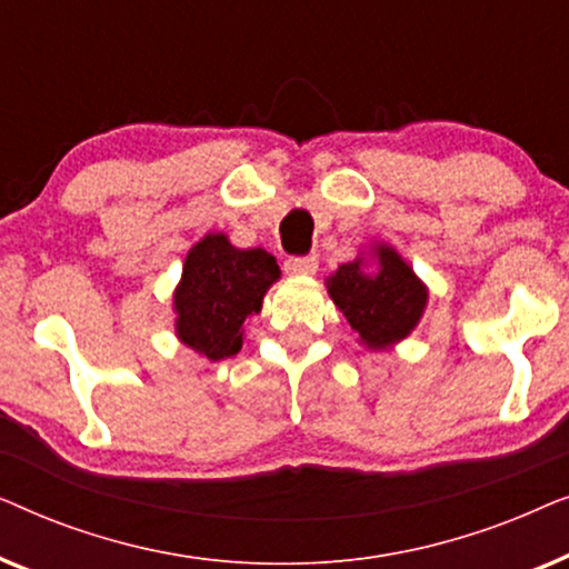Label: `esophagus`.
<instances>
[{"instance_id":"obj_1","label":"esophagus","mask_w":569,"mask_h":569,"mask_svg":"<svg viewBox=\"0 0 569 569\" xmlns=\"http://www.w3.org/2000/svg\"><path fill=\"white\" fill-rule=\"evenodd\" d=\"M284 269L290 271V274H300V277L316 274L318 259L316 256H292V259L284 261Z\"/></svg>"}]
</instances>
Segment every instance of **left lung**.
Returning a JSON list of instances; mask_svg holds the SVG:
<instances>
[{
  "instance_id": "obj_1",
  "label": "left lung",
  "mask_w": 569,
  "mask_h": 569,
  "mask_svg": "<svg viewBox=\"0 0 569 569\" xmlns=\"http://www.w3.org/2000/svg\"><path fill=\"white\" fill-rule=\"evenodd\" d=\"M378 274H365L360 259L341 263L326 279L331 300L370 349L407 339L427 306V287L391 246H376Z\"/></svg>"
}]
</instances>
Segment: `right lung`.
Masks as SVG:
<instances>
[{"mask_svg":"<svg viewBox=\"0 0 569 569\" xmlns=\"http://www.w3.org/2000/svg\"><path fill=\"white\" fill-rule=\"evenodd\" d=\"M277 279V259L263 248H236L222 232H209L186 256L176 287L178 339L212 362L238 355L246 318L259 313Z\"/></svg>","mask_w":569,"mask_h":569,"instance_id":"obj_1","label":"right lung"}]
</instances>
